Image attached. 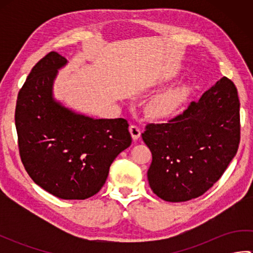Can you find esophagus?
I'll return each instance as SVG.
<instances>
[{"mask_svg": "<svg viewBox=\"0 0 253 253\" xmlns=\"http://www.w3.org/2000/svg\"><path fill=\"white\" fill-rule=\"evenodd\" d=\"M129 131L131 133V137H132L133 140H137V139H139V138H140V136H141L140 128H139L138 126H136V125H131L129 127Z\"/></svg>", "mask_w": 253, "mask_h": 253, "instance_id": "obj_1", "label": "esophagus"}]
</instances>
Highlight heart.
<instances>
[{
    "instance_id": "heart-1",
    "label": "heart",
    "mask_w": 253,
    "mask_h": 253,
    "mask_svg": "<svg viewBox=\"0 0 253 253\" xmlns=\"http://www.w3.org/2000/svg\"><path fill=\"white\" fill-rule=\"evenodd\" d=\"M187 88L178 87L169 89L150 101L148 111L154 117H168L178 109L187 96Z\"/></svg>"
}]
</instances>
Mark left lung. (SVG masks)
<instances>
[{
    "label": "left lung",
    "mask_w": 253,
    "mask_h": 253,
    "mask_svg": "<svg viewBox=\"0 0 253 253\" xmlns=\"http://www.w3.org/2000/svg\"><path fill=\"white\" fill-rule=\"evenodd\" d=\"M239 99L227 77L168 123L148 124L142 133L152 153L148 180L169 202L202 196L221 178L240 141Z\"/></svg>",
    "instance_id": "left-lung-1"
}]
</instances>
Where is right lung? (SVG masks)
<instances>
[{
    "mask_svg": "<svg viewBox=\"0 0 253 253\" xmlns=\"http://www.w3.org/2000/svg\"><path fill=\"white\" fill-rule=\"evenodd\" d=\"M67 60L52 51L27 77L17 96L15 125L21 162L38 186L65 200L98 193L113 161L131 144L124 118L94 120L53 98V82Z\"/></svg>",
    "mask_w": 253,
    "mask_h": 253,
    "instance_id": "right-lung-1",
    "label": "right lung"
}]
</instances>
